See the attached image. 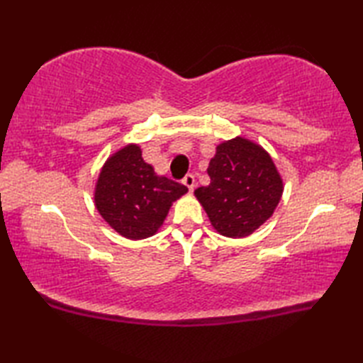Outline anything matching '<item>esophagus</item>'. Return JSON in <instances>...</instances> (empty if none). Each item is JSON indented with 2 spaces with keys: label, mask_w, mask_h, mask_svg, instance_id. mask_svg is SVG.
Returning a JSON list of instances; mask_svg holds the SVG:
<instances>
[{
  "label": "esophagus",
  "mask_w": 363,
  "mask_h": 363,
  "mask_svg": "<svg viewBox=\"0 0 363 363\" xmlns=\"http://www.w3.org/2000/svg\"><path fill=\"white\" fill-rule=\"evenodd\" d=\"M182 182H184V186H187L189 187V190L190 191H194V189H195V186H196V182H195V176L194 174H186V177H184L182 179Z\"/></svg>",
  "instance_id": "obj_1"
}]
</instances>
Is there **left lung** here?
<instances>
[{"instance_id":"left-lung-1","label":"left lung","mask_w":363,"mask_h":363,"mask_svg":"<svg viewBox=\"0 0 363 363\" xmlns=\"http://www.w3.org/2000/svg\"><path fill=\"white\" fill-rule=\"evenodd\" d=\"M207 173L211 184L196 189L195 196L225 237L251 235L281 201L284 182L272 156L245 137L220 143Z\"/></svg>"}]
</instances>
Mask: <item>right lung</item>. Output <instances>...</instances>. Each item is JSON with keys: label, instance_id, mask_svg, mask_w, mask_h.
<instances>
[{"label": "right lung", "instance_id": "add662e5", "mask_svg": "<svg viewBox=\"0 0 363 363\" xmlns=\"http://www.w3.org/2000/svg\"><path fill=\"white\" fill-rule=\"evenodd\" d=\"M187 191L182 184L154 173L140 146L129 143L106 160L94 198L107 225L129 240H142L157 233L169 207Z\"/></svg>", "mask_w": 363, "mask_h": 363}]
</instances>
